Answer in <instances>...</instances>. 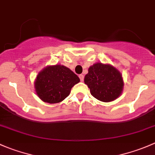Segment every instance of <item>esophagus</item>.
<instances>
[{
	"mask_svg": "<svg viewBox=\"0 0 155 155\" xmlns=\"http://www.w3.org/2000/svg\"><path fill=\"white\" fill-rule=\"evenodd\" d=\"M79 79H80V81L81 82H82V81L84 80V76L82 74H80L79 76Z\"/></svg>",
	"mask_w": 155,
	"mask_h": 155,
	"instance_id": "34e87169",
	"label": "esophagus"
}]
</instances>
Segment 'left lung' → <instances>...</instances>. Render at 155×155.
<instances>
[{"label": "left lung", "instance_id": "obj_1", "mask_svg": "<svg viewBox=\"0 0 155 155\" xmlns=\"http://www.w3.org/2000/svg\"><path fill=\"white\" fill-rule=\"evenodd\" d=\"M84 82L94 97L107 103L117 99L124 87L122 75L109 64L96 63L91 66Z\"/></svg>", "mask_w": 155, "mask_h": 155}]
</instances>
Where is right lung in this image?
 <instances>
[{
    "instance_id": "1",
    "label": "right lung",
    "mask_w": 155,
    "mask_h": 155,
    "mask_svg": "<svg viewBox=\"0 0 155 155\" xmlns=\"http://www.w3.org/2000/svg\"><path fill=\"white\" fill-rule=\"evenodd\" d=\"M79 82V78L72 70L56 64L47 66L38 73L34 87L43 102L57 104L68 97L72 87Z\"/></svg>"
}]
</instances>
